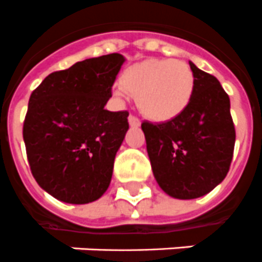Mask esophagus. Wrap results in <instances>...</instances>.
<instances>
[{
    "instance_id": "1",
    "label": "esophagus",
    "mask_w": 262,
    "mask_h": 262,
    "mask_svg": "<svg viewBox=\"0 0 262 262\" xmlns=\"http://www.w3.org/2000/svg\"><path fill=\"white\" fill-rule=\"evenodd\" d=\"M128 123L131 127H139L141 125V120L137 116H134V115H129L128 116Z\"/></svg>"
}]
</instances>
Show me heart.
Here are the masks:
<instances>
[{"instance_id":"obj_1","label":"heart","mask_w":262,"mask_h":262,"mask_svg":"<svg viewBox=\"0 0 262 262\" xmlns=\"http://www.w3.org/2000/svg\"><path fill=\"white\" fill-rule=\"evenodd\" d=\"M116 96H137L139 110L154 121L179 118L193 96L194 75L189 64L176 59H147L125 69Z\"/></svg>"}]
</instances>
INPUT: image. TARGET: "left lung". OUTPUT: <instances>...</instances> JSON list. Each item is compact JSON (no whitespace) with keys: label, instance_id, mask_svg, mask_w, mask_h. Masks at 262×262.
<instances>
[{"label":"left lung","instance_id":"1","mask_svg":"<svg viewBox=\"0 0 262 262\" xmlns=\"http://www.w3.org/2000/svg\"><path fill=\"white\" fill-rule=\"evenodd\" d=\"M189 66L194 89L187 110L165 123H142L157 183L183 200L204 196L225 180L235 143L229 95L214 75Z\"/></svg>","mask_w":262,"mask_h":262}]
</instances>
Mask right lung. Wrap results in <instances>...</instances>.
<instances>
[{
	"mask_svg": "<svg viewBox=\"0 0 262 262\" xmlns=\"http://www.w3.org/2000/svg\"><path fill=\"white\" fill-rule=\"evenodd\" d=\"M120 54L91 58L47 75L29 97L23 125L36 183L72 204L95 202L110 187L128 112L106 111Z\"/></svg>",
	"mask_w": 262,
	"mask_h": 262,
	"instance_id": "add662e5",
	"label": "right lung"
}]
</instances>
